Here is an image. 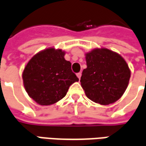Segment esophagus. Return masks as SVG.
I'll use <instances>...</instances> for the list:
<instances>
[{
	"mask_svg": "<svg viewBox=\"0 0 146 146\" xmlns=\"http://www.w3.org/2000/svg\"><path fill=\"white\" fill-rule=\"evenodd\" d=\"M76 76H77V77L79 78V80L80 79V77H81V73H76Z\"/></svg>",
	"mask_w": 146,
	"mask_h": 146,
	"instance_id": "esophagus-1",
	"label": "esophagus"
}]
</instances>
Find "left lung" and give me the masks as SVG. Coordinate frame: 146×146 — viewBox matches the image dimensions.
I'll return each instance as SVG.
<instances>
[{
    "label": "left lung",
    "instance_id": "left-lung-1",
    "mask_svg": "<svg viewBox=\"0 0 146 146\" xmlns=\"http://www.w3.org/2000/svg\"><path fill=\"white\" fill-rule=\"evenodd\" d=\"M85 55L87 68L83 70L80 83L86 96L101 105L117 101L131 77L125 60L107 48H96Z\"/></svg>",
    "mask_w": 146,
    "mask_h": 146
}]
</instances>
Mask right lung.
<instances>
[{
    "mask_svg": "<svg viewBox=\"0 0 146 146\" xmlns=\"http://www.w3.org/2000/svg\"><path fill=\"white\" fill-rule=\"evenodd\" d=\"M65 52L53 48L38 52L27 63L23 73L26 91L41 106L57 102L66 95L70 86L78 81Z\"/></svg>",
    "mask_w": 146,
    "mask_h": 146,
    "instance_id": "obj_1",
    "label": "right lung"
}]
</instances>
